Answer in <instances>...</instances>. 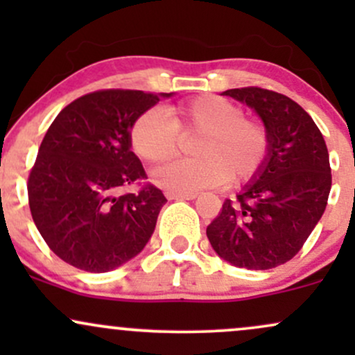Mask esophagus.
Instances as JSON below:
<instances>
[{
    "label": "esophagus",
    "mask_w": 355,
    "mask_h": 355,
    "mask_svg": "<svg viewBox=\"0 0 355 355\" xmlns=\"http://www.w3.org/2000/svg\"><path fill=\"white\" fill-rule=\"evenodd\" d=\"M165 195L168 200H193V198H197V193H193V191H187V193H180V191H166Z\"/></svg>",
    "instance_id": "34e87169"
}]
</instances>
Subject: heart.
<instances>
[{
  "label": "heart",
  "mask_w": 355,
  "mask_h": 355,
  "mask_svg": "<svg viewBox=\"0 0 355 355\" xmlns=\"http://www.w3.org/2000/svg\"><path fill=\"white\" fill-rule=\"evenodd\" d=\"M183 135H202L193 146L198 158L177 160L153 173L155 183L170 191H197L210 187L245 183L262 173L272 148L270 130L263 121L247 118L239 103L218 95L182 101L170 118L160 108H148L130 132L132 148L148 164L177 155Z\"/></svg>",
  "instance_id": "1"
}]
</instances>
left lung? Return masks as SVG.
<instances>
[{"instance_id": "left-lung-1", "label": "left lung", "mask_w": 355, "mask_h": 355, "mask_svg": "<svg viewBox=\"0 0 355 355\" xmlns=\"http://www.w3.org/2000/svg\"><path fill=\"white\" fill-rule=\"evenodd\" d=\"M222 95L259 113L272 148L262 173L223 202L207 237L232 266L267 270L294 259L324 214L332 187L327 145L311 115L282 93L245 87Z\"/></svg>"}]
</instances>
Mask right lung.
Wrapping results in <instances>:
<instances>
[{
  "instance_id": "obj_1",
  "label": "right lung",
  "mask_w": 355,
  "mask_h": 355,
  "mask_svg": "<svg viewBox=\"0 0 355 355\" xmlns=\"http://www.w3.org/2000/svg\"><path fill=\"white\" fill-rule=\"evenodd\" d=\"M172 96V93H160ZM160 96L98 89L71 101L48 128L28 177V202L46 245L70 266L108 272L144 250L166 198L145 180L130 132Z\"/></svg>"
}]
</instances>
